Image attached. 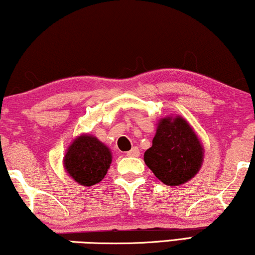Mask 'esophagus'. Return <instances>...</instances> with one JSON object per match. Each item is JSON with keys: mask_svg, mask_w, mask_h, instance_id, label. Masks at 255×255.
Returning a JSON list of instances; mask_svg holds the SVG:
<instances>
[{"mask_svg": "<svg viewBox=\"0 0 255 255\" xmlns=\"http://www.w3.org/2000/svg\"><path fill=\"white\" fill-rule=\"evenodd\" d=\"M128 156H133V157H138L140 155V150L138 147H132V148L128 150V152L127 153Z\"/></svg>", "mask_w": 255, "mask_h": 255, "instance_id": "esophagus-1", "label": "esophagus"}]
</instances>
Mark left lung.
<instances>
[{
	"label": "left lung",
	"instance_id": "8db88e82",
	"mask_svg": "<svg viewBox=\"0 0 255 255\" xmlns=\"http://www.w3.org/2000/svg\"><path fill=\"white\" fill-rule=\"evenodd\" d=\"M153 145L143 161L162 183L179 186L194 178L204 162L205 149L193 128L180 115L158 120Z\"/></svg>",
	"mask_w": 255,
	"mask_h": 255
}]
</instances>
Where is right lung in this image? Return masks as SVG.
I'll return each instance as SVG.
<instances>
[{
  "label": "right lung",
  "instance_id": "add662e5",
  "mask_svg": "<svg viewBox=\"0 0 255 255\" xmlns=\"http://www.w3.org/2000/svg\"><path fill=\"white\" fill-rule=\"evenodd\" d=\"M113 161L112 150L97 136L82 133L70 143L63 157L66 173L82 186H93L105 178Z\"/></svg>",
  "mask_w": 255,
  "mask_h": 255
}]
</instances>
